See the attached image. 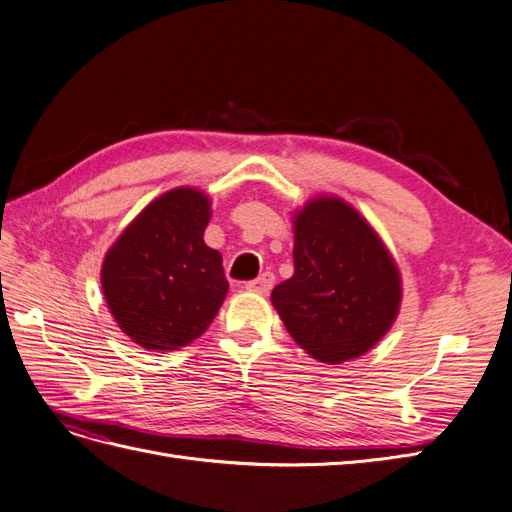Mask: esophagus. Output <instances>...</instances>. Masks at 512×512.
<instances>
[{
	"instance_id": "esophagus-1",
	"label": "esophagus",
	"mask_w": 512,
	"mask_h": 512,
	"mask_svg": "<svg viewBox=\"0 0 512 512\" xmlns=\"http://www.w3.org/2000/svg\"><path fill=\"white\" fill-rule=\"evenodd\" d=\"M273 282H275L273 273H262V275L256 277V280L247 282V284H245V290H247V292H256V294H267V292L271 290Z\"/></svg>"
}]
</instances>
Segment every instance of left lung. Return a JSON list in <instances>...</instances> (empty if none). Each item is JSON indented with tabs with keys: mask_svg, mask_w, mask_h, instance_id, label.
Returning a JSON list of instances; mask_svg holds the SVG:
<instances>
[{
	"mask_svg": "<svg viewBox=\"0 0 512 512\" xmlns=\"http://www.w3.org/2000/svg\"><path fill=\"white\" fill-rule=\"evenodd\" d=\"M294 273L271 303L312 359L339 365L374 348L401 305L397 262L344 198L320 194L292 215Z\"/></svg>",
	"mask_w": 512,
	"mask_h": 512,
	"instance_id": "left-lung-1",
	"label": "left lung"
}]
</instances>
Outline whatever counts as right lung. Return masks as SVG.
Returning a JSON list of instances; mask_svg holds the SVG:
<instances>
[{
  "label": "right lung",
  "mask_w": 512,
  "mask_h": 512,
  "mask_svg": "<svg viewBox=\"0 0 512 512\" xmlns=\"http://www.w3.org/2000/svg\"><path fill=\"white\" fill-rule=\"evenodd\" d=\"M211 198L175 188L136 215L108 247L100 282L108 309L134 344L168 352L192 344L222 307V254L205 243Z\"/></svg>",
  "instance_id": "1"
}]
</instances>
